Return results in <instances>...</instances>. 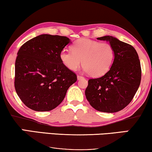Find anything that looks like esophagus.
I'll return each instance as SVG.
<instances>
[{
	"label": "esophagus",
	"mask_w": 152,
	"mask_h": 152,
	"mask_svg": "<svg viewBox=\"0 0 152 152\" xmlns=\"http://www.w3.org/2000/svg\"><path fill=\"white\" fill-rule=\"evenodd\" d=\"M82 79H84V77L81 76V75H77V80H82Z\"/></svg>",
	"instance_id": "esophagus-1"
}]
</instances>
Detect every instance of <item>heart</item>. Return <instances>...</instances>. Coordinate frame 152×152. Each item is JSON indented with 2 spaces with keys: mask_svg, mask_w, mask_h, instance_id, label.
<instances>
[{
  "mask_svg": "<svg viewBox=\"0 0 152 152\" xmlns=\"http://www.w3.org/2000/svg\"><path fill=\"white\" fill-rule=\"evenodd\" d=\"M71 48L59 54L61 63L70 70H76L82 64L89 75L97 77L107 73L113 63L115 50L110 43L80 39Z\"/></svg>",
  "mask_w": 152,
  "mask_h": 152,
  "instance_id": "1",
  "label": "heart"
}]
</instances>
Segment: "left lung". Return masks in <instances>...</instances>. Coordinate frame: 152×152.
<instances>
[{"mask_svg":"<svg viewBox=\"0 0 152 152\" xmlns=\"http://www.w3.org/2000/svg\"><path fill=\"white\" fill-rule=\"evenodd\" d=\"M109 42L115 50L111 68L104 75L88 80L87 100L97 111L115 113L131 102L141 80V67L134 47L112 36L97 38Z\"/></svg>","mask_w":152,"mask_h":152,"instance_id":"left-lung-1","label":"left lung"}]
</instances>
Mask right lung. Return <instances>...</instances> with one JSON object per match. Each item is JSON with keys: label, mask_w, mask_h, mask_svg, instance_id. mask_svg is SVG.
<instances>
[{"label": "right lung", "mask_w": 152, "mask_h": 152, "mask_svg": "<svg viewBox=\"0 0 152 152\" xmlns=\"http://www.w3.org/2000/svg\"><path fill=\"white\" fill-rule=\"evenodd\" d=\"M71 43L68 37L41 34L20 48L15 62L16 92L25 105L49 111L64 100L77 75L61 63L59 54Z\"/></svg>", "instance_id": "right-lung-1"}]
</instances>
